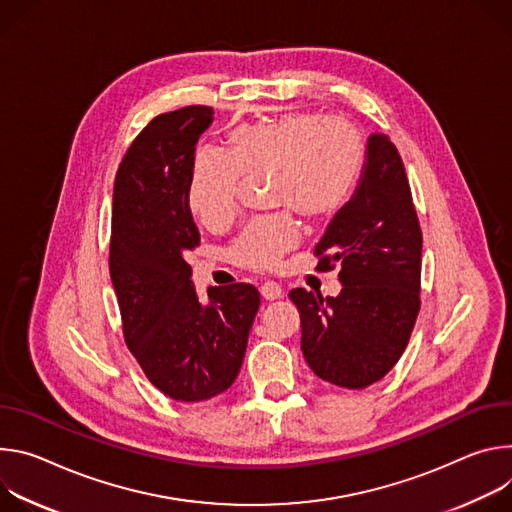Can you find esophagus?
<instances>
[{
	"label": "esophagus",
	"instance_id": "34e87169",
	"mask_svg": "<svg viewBox=\"0 0 512 512\" xmlns=\"http://www.w3.org/2000/svg\"><path fill=\"white\" fill-rule=\"evenodd\" d=\"M260 295H262L266 301H276V299L282 297V289H280L278 282L268 280V282H264V285L260 287Z\"/></svg>",
	"mask_w": 512,
	"mask_h": 512
}]
</instances>
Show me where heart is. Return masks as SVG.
Segmentation results:
<instances>
[{"instance_id": "obj_1", "label": "heart", "mask_w": 512, "mask_h": 512, "mask_svg": "<svg viewBox=\"0 0 512 512\" xmlns=\"http://www.w3.org/2000/svg\"><path fill=\"white\" fill-rule=\"evenodd\" d=\"M230 156L201 152L193 164L187 201L207 227H221L238 207L242 175H270L268 203L289 207L311 221H329L354 195L364 166L366 142L344 120L311 111L285 113L262 124H242L227 136ZM289 213L250 221L230 248L236 264L270 268L299 244Z\"/></svg>"}]
</instances>
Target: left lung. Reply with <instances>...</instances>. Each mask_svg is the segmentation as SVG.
<instances>
[{"label": "left lung", "mask_w": 512, "mask_h": 512, "mask_svg": "<svg viewBox=\"0 0 512 512\" xmlns=\"http://www.w3.org/2000/svg\"><path fill=\"white\" fill-rule=\"evenodd\" d=\"M423 236L403 160L384 134H370L362 179L327 225L315 254L339 266L342 291L293 289L309 368L342 388H366L403 356L419 313Z\"/></svg>", "instance_id": "8db88e82"}]
</instances>
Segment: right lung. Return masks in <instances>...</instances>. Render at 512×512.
Wrapping results in <instances>:
<instances>
[{
  "label": "right lung",
  "mask_w": 512,
  "mask_h": 512,
  "mask_svg": "<svg viewBox=\"0 0 512 512\" xmlns=\"http://www.w3.org/2000/svg\"><path fill=\"white\" fill-rule=\"evenodd\" d=\"M211 124L205 105L162 113L132 142L113 185L109 274L126 344L148 380L183 403L234 384L260 307L248 282L209 287L201 299L185 260L201 240L187 191Z\"/></svg>",
  "instance_id": "add662e5"
}]
</instances>
